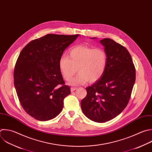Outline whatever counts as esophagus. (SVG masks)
Segmentation results:
<instances>
[{
	"instance_id": "esophagus-1",
	"label": "esophagus",
	"mask_w": 152,
	"mask_h": 152,
	"mask_svg": "<svg viewBox=\"0 0 152 152\" xmlns=\"http://www.w3.org/2000/svg\"><path fill=\"white\" fill-rule=\"evenodd\" d=\"M77 88H71V92H73V91H75V90H76Z\"/></svg>"
}]
</instances>
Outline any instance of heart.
<instances>
[{"instance_id":"b5f03b06","label":"heart","mask_w":152,"mask_h":152,"mask_svg":"<svg viewBox=\"0 0 152 152\" xmlns=\"http://www.w3.org/2000/svg\"><path fill=\"white\" fill-rule=\"evenodd\" d=\"M107 64V55L104 49L83 45L72 48L69 57L63 56L59 60L60 70L65 80L70 81L77 70L79 74L71 81L72 85L98 80L104 73Z\"/></svg>"}]
</instances>
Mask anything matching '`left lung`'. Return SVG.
Returning <instances> with one entry per match:
<instances>
[{
	"label": "left lung",
	"instance_id": "obj_1",
	"mask_svg": "<svg viewBox=\"0 0 152 152\" xmlns=\"http://www.w3.org/2000/svg\"><path fill=\"white\" fill-rule=\"evenodd\" d=\"M107 55L103 76L86 88V96L81 101L84 115L92 121H109L126 107L135 81V69L131 56L124 46L113 40H100Z\"/></svg>",
	"mask_w": 152,
	"mask_h": 152
}]
</instances>
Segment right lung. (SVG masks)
<instances>
[{
    "label": "right lung",
    "instance_id": "right-lung-1",
    "mask_svg": "<svg viewBox=\"0 0 152 152\" xmlns=\"http://www.w3.org/2000/svg\"><path fill=\"white\" fill-rule=\"evenodd\" d=\"M78 36L48 34L31 40L20 53L14 86L22 107L35 119L49 121L62 111L70 88L65 85L59 60Z\"/></svg>",
    "mask_w": 152,
    "mask_h": 152
}]
</instances>
